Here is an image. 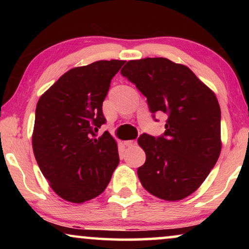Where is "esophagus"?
<instances>
[{
    "label": "esophagus",
    "instance_id": "34e87169",
    "mask_svg": "<svg viewBox=\"0 0 249 249\" xmlns=\"http://www.w3.org/2000/svg\"><path fill=\"white\" fill-rule=\"evenodd\" d=\"M124 145L128 146V147H134V146L137 145V141H127L124 142Z\"/></svg>",
    "mask_w": 249,
    "mask_h": 249
}]
</instances>
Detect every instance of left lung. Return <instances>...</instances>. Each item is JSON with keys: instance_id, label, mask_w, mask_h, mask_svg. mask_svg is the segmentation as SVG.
<instances>
[{"instance_id": "1", "label": "left lung", "mask_w": 249, "mask_h": 249, "mask_svg": "<svg viewBox=\"0 0 249 249\" xmlns=\"http://www.w3.org/2000/svg\"><path fill=\"white\" fill-rule=\"evenodd\" d=\"M121 74L147 98L156 112L168 115L159 137L142 134L146 153L138 178L152 195L180 200L202 185L221 152V110L215 95L189 68L164 57L131 60Z\"/></svg>"}]
</instances>
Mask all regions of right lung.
Listing matches in <instances>:
<instances>
[{"instance_id": "obj_1", "label": "right lung", "mask_w": 249, "mask_h": 249, "mask_svg": "<svg viewBox=\"0 0 249 249\" xmlns=\"http://www.w3.org/2000/svg\"><path fill=\"white\" fill-rule=\"evenodd\" d=\"M125 61H96L73 68L40 96L35 112L33 149L60 197L83 203L104 192L119 164L117 142L107 131L102 105L112 78Z\"/></svg>"}]
</instances>
